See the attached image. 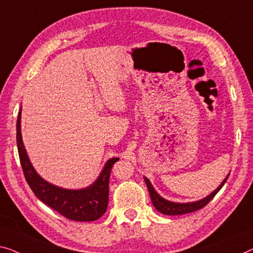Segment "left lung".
Returning <instances> with one entry per match:
<instances>
[{"instance_id": "1", "label": "left lung", "mask_w": 253, "mask_h": 253, "mask_svg": "<svg viewBox=\"0 0 253 253\" xmlns=\"http://www.w3.org/2000/svg\"><path fill=\"white\" fill-rule=\"evenodd\" d=\"M228 176L226 177L224 182L220 184L219 187H218L217 190H214L212 193L208 195V197L205 198L203 200H200V201H198V202H192V203H175V202L167 201V200L161 198L160 195L158 194L156 191H154L153 186L151 185L150 180L146 178V177H144V179H145L146 186H148V190H149V193L151 197V201H152L154 208H156L161 213L169 214V216H176V214H184V213H188V212H193V211L200 210V209H202L203 207H206L211 201V200L213 199L214 195L219 192L220 188L224 186V184L226 183V180H227Z\"/></svg>"}]
</instances>
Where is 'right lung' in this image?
<instances>
[{"instance_id": "obj_1", "label": "right lung", "mask_w": 253, "mask_h": 253, "mask_svg": "<svg viewBox=\"0 0 253 253\" xmlns=\"http://www.w3.org/2000/svg\"><path fill=\"white\" fill-rule=\"evenodd\" d=\"M20 115L17 119V145L19 159L25 178L34 194L45 205L70 220L92 221L99 219L107 211L109 202V177L111 168L119 158H112L104 166V169L95 183L85 190L71 191L51 185L37 175L26 153L20 133Z\"/></svg>"}]
</instances>
